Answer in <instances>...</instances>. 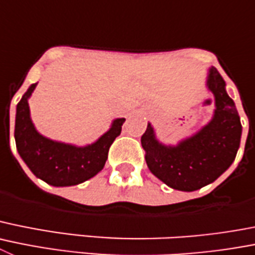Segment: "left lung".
I'll return each instance as SVG.
<instances>
[{
	"instance_id": "8db88e82",
	"label": "left lung",
	"mask_w": 255,
	"mask_h": 255,
	"mask_svg": "<svg viewBox=\"0 0 255 255\" xmlns=\"http://www.w3.org/2000/svg\"><path fill=\"white\" fill-rule=\"evenodd\" d=\"M206 88L215 99L211 120L177 144H164L148 123L141 136L149 170L173 190L192 192L212 183L233 164L242 139V124L226 83L215 67L207 71Z\"/></svg>"
}]
</instances>
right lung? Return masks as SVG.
<instances>
[{
	"label": "right lung",
	"mask_w": 255,
	"mask_h": 255,
	"mask_svg": "<svg viewBox=\"0 0 255 255\" xmlns=\"http://www.w3.org/2000/svg\"><path fill=\"white\" fill-rule=\"evenodd\" d=\"M32 83L16 106L15 141L21 159L34 176L54 187L83 183L101 172L114 140L120 135L125 119L112 120L110 129L99 139L79 146L44 136L30 116L29 99L36 88Z\"/></svg>",
	"instance_id": "right-lung-1"
}]
</instances>
